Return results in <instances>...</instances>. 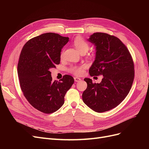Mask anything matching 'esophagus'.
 I'll return each instance as SVG.
<instances>
[{
	"mask_svg": "<svg viewBox=\"0 0 149 149\" xmlns=\"http://www.w3.org/2000/svg\"><path fill=\"white\" fill-rule=\"evenodd\" d=\"M74 81H76V82L80 81L81 80V79L78 78V77H74Z\"/></svg>",
	"mask_w": 149,
	"mask_h": 149,
	"instance_id": "esophagus-1",
	"label": "esophagus"
}]
</instances>
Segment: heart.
<instances>
[{
    "mask_svg": "<svg viewBox=\"0 0 149 149\" xmlns=\"http://www.w3.org/2000/svg\"><path fill=\"white\" fill-rule=\"evenodd\" d=\"M73 44L74 47L77 48L78 50L81 53H84V52H86L88 49H89V44L86 41V40L81 37H78L75 38L73 41ZM63 53L64 50H63L61 53V56L63 57ZM85 66H71L70 68V71L73 73L76 76H79L82 74L84 72Z\"/></svg>",
    "mask_w": 149,
    "mask_h": 149,
    "instance_id": "heart-1",
    "label": "heart"
}]
</instances>
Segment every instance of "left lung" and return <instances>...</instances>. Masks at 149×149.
Listing matches in <instances>:
<instances>
[{
  "mask_svg": "<svg viewBox=\"0 0 149 149\" xmlns=\"http://www.w3.org/2000/svg\"><path fill=\"white\" fill-rule=\"evenodd\" d=\"M88 41L96 47V58L89 68L91 76L103 75L100 83L90 78L83 92V102L97 112L109 111L123 101L131 89L134 65L127 48L120 40L105 33H94Z\"/></svg>",
  "mask_w": 149,
  "mask_h": 149,
  "instance_id": "left-lung-1",
  "label": "left lung"
}]
</instances>
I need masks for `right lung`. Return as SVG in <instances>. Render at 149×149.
Segmentation results:
<instances>
[{
	"label": "right lung",
	"instance_id": "1",
	"mask_svg": "<svg viewBox=\"0 0 149 149\" xmlns=\"http://www.w3.org/2000/svg\"><path fill=\"white\" fill-rule=\"evenodd\" d=\"M68 41V37L46 33L29 40L21 51L17 66L21 89L30 104L44 113L59 109L74 83L67 74L53 81L49 71L60 64L61 49Z\"/></svg>",
	"mask_w": 149,
	"mask_h": 149
}]
</instances>
